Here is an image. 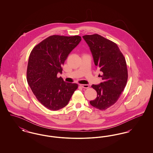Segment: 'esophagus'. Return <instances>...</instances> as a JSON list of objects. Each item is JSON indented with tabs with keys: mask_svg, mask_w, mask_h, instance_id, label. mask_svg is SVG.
<instances>
[{
	"mask_svg": "<svg viewBox=\"0 0 153 153\" xmlns=\"http://www.w3.org/2000/svg\"><path fill=\"white\" fill-rule=\"evenodd\" d=\"M80 86L83 88H88L89 87V85L88 84H81Z\"/></svg>",
	"mask_w": 153,
	"mask_h": 153,
	"instance_id": "obj_1",
	"label": "esophagus"
}]
</instances>
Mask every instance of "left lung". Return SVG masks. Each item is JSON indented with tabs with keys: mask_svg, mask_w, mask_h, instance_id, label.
Segmentation results:
<instances>
[{
	"mask_svg": "<svg viewBox=\"0 0 153 153\" xmlns=\"http://www.w3.org/2000/svg\"><path fill=\"white\" fill-rule=\"evenodd\" d=\"M82 38L91 51L96 68L102 73V81L92 85L97 97L90 101L96 108L105 110L117 102L126 85L128 73L126 59L117 44L98 34Z\"/></svg>",
	"mask_w": 153,
	"mask_h": 153,
	"instance_id": "left-lung-1",
	"label": "left lung"
}]
</instances>
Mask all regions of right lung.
Instances as JSON below:
<instances>
[{"label": "right lung", "instance_id": "add662e5", "mask_svg": "<svg viewBox=\"0 0 153 153\" xmlns=\"http://www.w3.org/2000/svg\"><path fill=\"white\" fill-rule=\"evenodd\" d=\"M81 36H51L36 46L30 54L27 81L37 100L48 109L57 111L68 104L78 85L65 82L58 73Z\"/></svg>", "mask_w": 153, "mask_h": 153}]
</instances>
